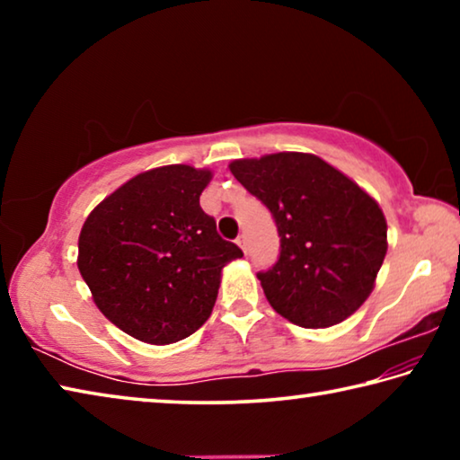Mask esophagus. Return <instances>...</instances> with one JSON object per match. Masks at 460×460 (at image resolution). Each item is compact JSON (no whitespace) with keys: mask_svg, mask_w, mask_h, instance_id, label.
Here are the masks:
<instances>
[{"mask_svg":"<svg viewBox=\"0 0 460 460\" xmlns=\"http://www.w3.org/2000/svg\"><path fill=\"white\" fill-rule=\"evenodd\" d=\"M237 245L247 253V239H245V235H239V237H237Z\"/></svg>","mask_w":460,"mask_h":460,"instance_id":"34e87169","label":"esophagus"}]
</instances>
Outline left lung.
<instances>
[{"label": "left lung", "mask_w": 460, "mask_h": 460, "mask_svg": "<svg viewBox=\"0 0 460 460\" xmlns=\"http://www.w3.org/2000/svg\"><path fill=\"white\" fill-rule=\"evenodd\" d=\"M229 170L276 221L279 258L258 274L271 308L305 329L351 316L373 292L387 252L377 200L314 154L233 160Z\"/></svg>", "instance_id": "left-lung-1"}]
</instances>
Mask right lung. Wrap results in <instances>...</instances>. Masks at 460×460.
Returning <instances> with one entry per match:
<instances>
[{
	"label": "right lung",
	"mask_w": 460,
	"mask_h": 460,
	"mask_svg": "<svg viewBox=\"0 0 460 460\" xmlns=\"http://www.w3.org/2000/svg\"><path fill=\"white\" fill-rule=\"evenodd\" d=\"M208 168L170 164L121 184L89 213L76 266L97 308L118 329L170 345L211 316L221 271L243 252L200 208Z\"/></svg>",
	"instance_id": "1"
}]
</instances>
